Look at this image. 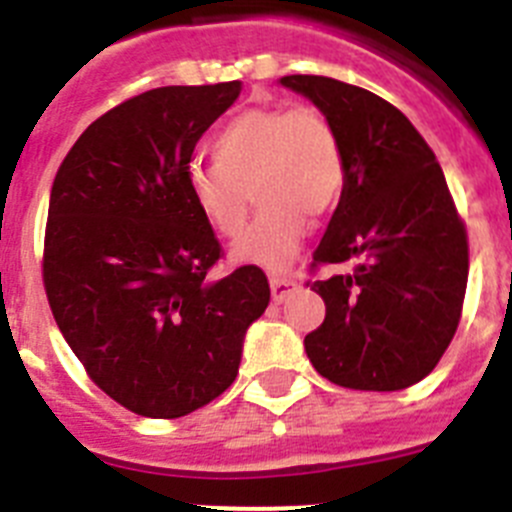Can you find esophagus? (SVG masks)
Here are the masks:
<instances>
[{"mask_svg":"<svg viewBox=\"0 0 512 512\" xmlns=\"http://www.w3.org/2000/svg\"><path fill=\"white\" fill-rule=\"evenodd\" d=\"M269 284H271V297H274V302L287 300V297L297 289V279L282 277V274H271Z\"/></svg>","mask_w":512,"mask_h":512,"instance_id":"34e87169","label":"esophagus"}]
</instances>
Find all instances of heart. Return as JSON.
Listing matches in <instances>:
<instances>
[{
  "label": "heart",
  "mask_w": 512,
  "mask_h": 512,
  "mask_svg": "<svg viewBox=\"0 0 512 512\" xmlns=\"http://www.w3.org/2000/svg\"><path fill=\"white\" fill-rule=\"evenodd\" d=\"M212 166L192 164L187 184L207 225L235 238L248 194L259 217L235 243L243 264L284 269L305 241L307 215H328L346 189V153L336 125L312 104H269L235 115L212 138Z\"/></svg>",
  "instance_id": "heart-1"
}]
</instances>
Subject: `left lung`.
<instances>
[{
	"label": "left lung",
	"instance_id": "8db88e82",
	"mask_svg": "<svg viewBox=\"0 0 512 512\" xmlns=\"http://www.w3.org/2000/svg\"><path fill=\"white\" fill-rule=\"evenodd\" d=\"M330 117L346 153V189L310 271L348 274L307 282L325 320L305 336L307 359L348 390L395 392L436 369L464 307L467 225L436 153L395 104L328 76H282Z\"/></svg>",
	"mask_w": 512,
	"mask_h": 512
}]
</instances>
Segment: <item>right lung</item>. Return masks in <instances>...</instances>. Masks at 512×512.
Wrapping results in <instances>:
<instances>
[{
    "label": "right lung",
    "instance_id": "right-lung-1",
    "mask_svg": "<svg viewBox=\"0 0 512 512\" xmlns=\"http://www.w3.org/2000/svg\"><path fill=\"white\" fill-rule=\"evenodd\" d=\"M241 89L135 94L79 135L53 179L48 305L89 379L143 418H182L223 395L269 305L259 266L207 279L223 246L187 184L197 140Z\"/></svg>",
    "mask_w": 512,
    "mask_h": 512
}]
</instances>
